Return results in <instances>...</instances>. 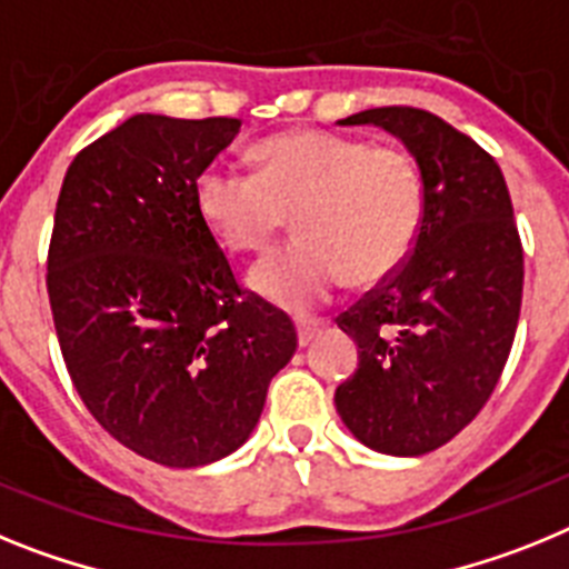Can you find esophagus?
I'll use <instances>...</instances> for the list:
<instances>
[{
    "label": "esophagus",
    "mask_w": 569,
    "mask_h": 569,
    "mask_svg": "<svg viewBox=\"0 0 569 569\" xmlns=\"http://www.w3.org/2000/svg\"><path fill=\"white\" fill-rule=\"evenodd\" d=\"M323 332V323L320 320H300L298 323V343L309 346L318 335Z\"/></svg>",
    "instance_id": "obj_1"
}]
</instances>
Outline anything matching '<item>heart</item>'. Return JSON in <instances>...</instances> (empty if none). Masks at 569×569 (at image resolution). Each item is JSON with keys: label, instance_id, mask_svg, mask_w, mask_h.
I'll return each instance as SVG.
<instances>
[{"label": "heart", "instance_id": "1", "mask_svg": "<svg viewBox=\"0 0 569 569\" xmlns=\"http://www.w3.org/2000/svg\"><path fill=\"white\" fill-rule=\"evenodd\" d=\"M257 174L209 162L197 174L202 223L231 251H263L298 214L300 240L251 269V289L289 312H309L346 278L387 280L412 254L427 191L412 154L363 137L298 128L254 148Z\"/></svg>", "mask_w": 569, "mask_h": 569}]
</instances>
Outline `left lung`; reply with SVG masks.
Listing matches in <instances>:
<instances>
[{"mask_svg":"<svg viewBox=\"0 0 569 569\" xmlns=\"http://www.w3.org/2000/svg\"><path fill=\"white\" fill-rule=\"evenodd\" d=\"M338 122L383 128L423 174L412 254L338 318L358 343V369L335 392L363 447L415 458L481 412L510 358L523 289L510 191L476 140L421 108H369Z\"/></svg>","mask_w":569,"mask_h":569,"instance_id":"obj_1","label":"left lung"}]
</instances>
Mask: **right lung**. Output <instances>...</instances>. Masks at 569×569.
Wrapping results in <instances>:
<instances>
[{"label":"right lung","instance_id":"obj_1","mask_svg":"<svg viewBox=\"0 0 569 569\" xmlns=\"http://www.w3.org/2000/svg\"><path fill=\"white\" fill-rule=\"evenodd\" d=\"M240 120L134 113L68 166L48 251L59 349L88 412L162 467L249 441L298 349L291 320L237 286L194 202Z\"/></svg>","mask_w":569,"mask_h":569}]
</instances>
